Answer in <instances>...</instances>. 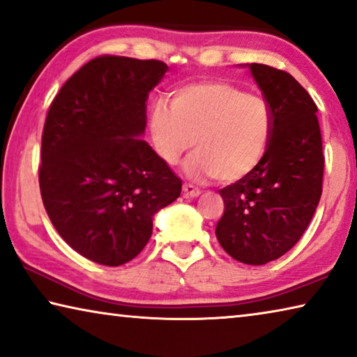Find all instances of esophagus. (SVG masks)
Here are the masks:
<instances>
[{
	"instance_id": "obj_1",
	"label": "esophagus",
	"mask_w": 357,
	"mask_h": 357,
	"mask_svg": "<svg viewBox=\"0 0 357 357\" xmlns=\"http://www.w3.org/2000/svg\"><path fill=\"white\" fill-rule=\"evenodd\" d=\"M183 194H184V197H188V199H194V197H199L202 194V190L199 188H195L194 184L185 183L183 185Z\"/></svg>"
}]
</instances>
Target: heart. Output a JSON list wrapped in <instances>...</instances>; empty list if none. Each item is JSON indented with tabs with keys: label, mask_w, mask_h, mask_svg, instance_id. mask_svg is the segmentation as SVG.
<instances>
[{
	"label": "heart",
	"mask_w": 357,
	"mask_h": 357,
	"mask_svg": "<svg viewBox=\"0 0 357 357\" xmlns=\"http://www.w3.org/2000/svg\"><path fill=\"white\" fill-rule=\"evenodd\" d=\"M149 127L157 154L176 163L197 146L185 163L194 179L240 183L262 163L273 137L268 101L227 81H203L174 90L169 105L157 101Z\"/></svg>",
	"instance_id": "heart-1"
}]
</instances>
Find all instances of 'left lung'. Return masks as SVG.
<instances>
[{"label": "left lung", "mask_w": 357, "mask_h": 357, "mask_svg": "<svg viewBox=\"0 0 357 357\" xmlns=\"http://www.w3.org/2000/svg\"><path fill=\"white\" fill-rule=\"evenodd\" d=\"M273 112V137L250 176L220 189L225 211L216 236L229 256L264 265L301 240L322 194L324 154L316 103L289 73L251 63Z\"/></svg>", "instance_id": "8db88e82"}]
</instances>
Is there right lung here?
I'll list each match as a JSON object with an SVG mask.
<instances>
[{
	"instance_id": "right-lung-1",
	"label": "right lung",
	"mask_w": 357,
	"mask_h": 357,
	"mask_svg": "<svg viewBox=\"0 0 357 357\" xmlns=\"http://www.w3.org/2000/svg\"><path fill=\"white\" fill-rule=\"evenodd\" d=\"M167 70L160 60L95 56L61 86L44 123V208L73 250L107 267L137 257L154 214L181 195L183 181L139 138Z\"/></svg>"
}]
</instances>
